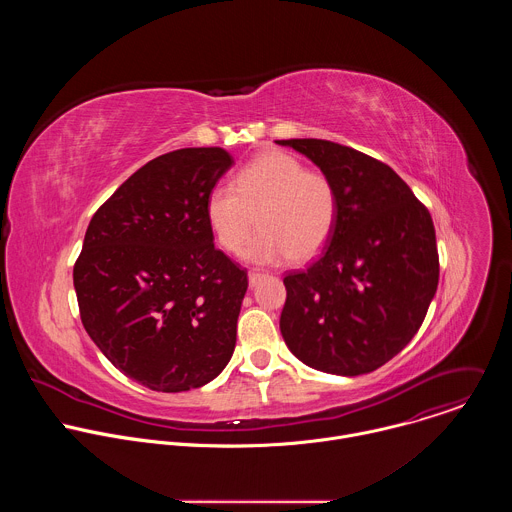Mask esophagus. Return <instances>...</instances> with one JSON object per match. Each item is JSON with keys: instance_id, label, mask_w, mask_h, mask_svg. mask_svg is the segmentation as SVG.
<instances>
[{"instance_id": "1", "label": "esophagus", "mask_w": 512, "mask_h": 512, "mask_svg": "<svg viewBox=\"0 0 512 512\" xmlns=\"http://www.w3.org/2000/svg\"><path fill=\"white\" fill-rule=\"evenodd\" d=\"M261 279H263V273H261V271H249V285H251V287H255Z\"/></svg>"}]
</instances>
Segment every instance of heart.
<instances>
[{
	"mask_svg": "<svg viewBox=\"0 0 512 512\" xmlns=\"http://www.w3.org/2000/svg\"><path fill=\"white\" fill-rule=\"evenodd\" d=\"M204 214L216 243L229 253L245 247L257 216L261 235L245 251L249 261H308L334 233L338 192L326 174L306 170L298 158L267 152L241 168L233 184L212 186Z\"/></svg>",
	"mask_w": 512,
	"mask_h": 512,
	"instance_id": "heart-1",
	"label": "heart"
}]
</instances>
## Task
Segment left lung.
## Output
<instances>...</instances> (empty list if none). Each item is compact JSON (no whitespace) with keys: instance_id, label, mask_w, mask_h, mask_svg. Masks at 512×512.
<instances>
[{"instance_id":"left-lung-1","label":"left lung","mask_w":512,"mask_h":512,"mask_svg":"<svg viewBox=\"0 0 512 512\" xmlns=\"http://www.w3.org/2000/svg\"><path fill=\"white\" fill-rule=\"evenodd\" d=\"M310 158L338 192L320 257L283 277L279 328L308 367L373 373L417 334L440 281L429 210L383 162L326 139H277Z\"/></svg>"}]
</instances>
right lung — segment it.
<instances>
[{"instance_id":"add662e5","label":"right lung","mask_w":512,"mask_h":512,"mask_svg":"<svg viewBox=\"0 0 512 512\" xmlns=\"http://www.w3.org/2000/svg\"><path fill=\"white\" fill-rule=\"evenodd\" d=\"M233 158L184 148L131 174L93 214L72 269L81 320L129 379L160 393L221 375L235 342L247 271L214 249L204 202Z\"/></svg>"}]
</instances>
